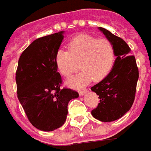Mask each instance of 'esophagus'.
<instances>
[{
	"mask_svg": "<svg viewBox=\"0 0 151 151\" xmlns=\"http://www.w3.org/2000/svg\"><path fill=\"white\" fill-rule=\"evenodd\" d=\"M87 92V89H84V90H80L79 91V94H80V96H83V94H85Z\"/></svg>",
	"mask_w": 151,
	"mask_h": 151,
	"instance_id": "34e87169",
	"label": "esophagus"
}]
</instances>
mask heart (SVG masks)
Returning a JSON list of instances; mask_svg holds the SVG:
<instances>
[{
	"label": "heart",
	"instance_id": "heart-1",
	"mask_svg": "<svg viewBox=\"0 0 151 151\" xmlns=\"http://www.w3.org/2000/svg\"><path fill=\"white\" fill-rule=\"evenodd\" d=\"M68 50H58L55 60L59 73L66 78H70L80 68L83 70L68 80V84L74 88L83 86L92 79L96 82L104 80L110 73L116 59L115 48L110 41L88 35L72 38L68 43Z\"/></svg>",
	"mask_w": 151,
	"mask_h": 151
}]
</instances>
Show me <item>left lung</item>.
I'll use <instances>...</instances> for the list:
<instances>
[{
    "label": "left lung",
    "instance_id": "left-lung-1",
    "mask_svg": "<svg viewBox=\"0 0 151 151\" xmlns=\"http://www.w3.org/2000/svg\"><path fill=\"white\" fill-rule=\"evenodd\" d=\"M115 48L116 59L110 73L91 88L99 96L100 103L92 115L101 122H110L121 118L133 105L138 80V68L130 48L120 37L99 27Z\"/></svg>",
    "mask_w": 151,
    "mask_h": 151
}]
</instances>
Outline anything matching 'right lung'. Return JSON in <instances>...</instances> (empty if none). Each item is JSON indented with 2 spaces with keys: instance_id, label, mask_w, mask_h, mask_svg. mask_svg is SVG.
<instances>
[{
  "instance_id": "right-lung-1",
  "label": "right lung",
  "mask_w": 151,
  "mask_h": 151,
  "mask_svg": "<svg viewBox=\"0 0 151 151\" xmlns=\"http://www.w3.org/2000/svg\"><path fill=\"white\" fill-rule=\"evenodd\" d=\"M63 32L38 38L21 55L16 71L17 98L27 118L42 131H52L64 124L68 104L79 93L61 88L63 80L57 72L55 55Z\"/></svg>"
}]
</instances>
